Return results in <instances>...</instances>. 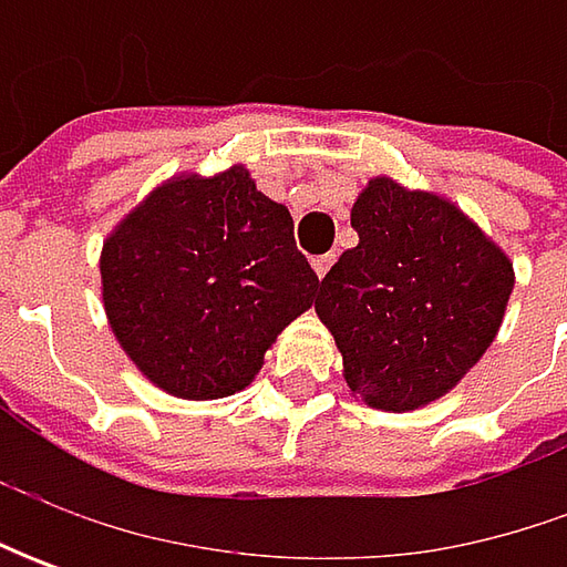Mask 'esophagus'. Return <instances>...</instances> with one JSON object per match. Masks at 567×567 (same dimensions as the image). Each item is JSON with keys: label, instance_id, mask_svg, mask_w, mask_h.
I'll list each match as a JSON object with an SVG mask.
<instances>
[{"label": "esophagus", "instance_id": "1", "mask_svg": "<svg viewBox=\"0 0 567 567\" xmlns=\"http://www.w3.org/2000/svg\"><path fill=\"white\" fill-rule=\"evenodd\" d=\"M331 265H334V255H318V258H312V268H316L318 277H324V274L331 271Z\"/></svg>", "mask_w": 567, "mask_h": 567}]
</instances>
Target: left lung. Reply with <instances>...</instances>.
Returning a JSON list of instances; mask_svg holds the SVG:
<instances>
[{
	"instance_id": "1",
	"label": "left lung",
	"mask_w": 567,
	"mask_h": 567,
	"mask_svg": "<svg viewBox=\"0 0 567 567\" xmlns=\"http://www.w3.org/2000/svg\"><path fill=\"white\" fill-rule=\"evenodd\" d=\"M350 224L360 243L324 274L316 312L353 394L375 410H420L489 350L512 258L447 198L388 176L369 179Z\"/></svg>"
}]
</instances>
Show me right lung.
<instances>
[{"mask_svg":"<svg viewBox=\"0 0 567 567\" xmlns=\"http://www.w3.org/2000/svg\"><path fill=\"white\" fill-rule=\"evenodd\" d=\"M100 284L125 357L186 401L251 384L318 290L290 210L261 195L243 164L154 188L106 236Z\"/></svg>","mask_w":567,"mask_h":567,"instance_id":"add662e5","label":"right lung"}]
</instances>
